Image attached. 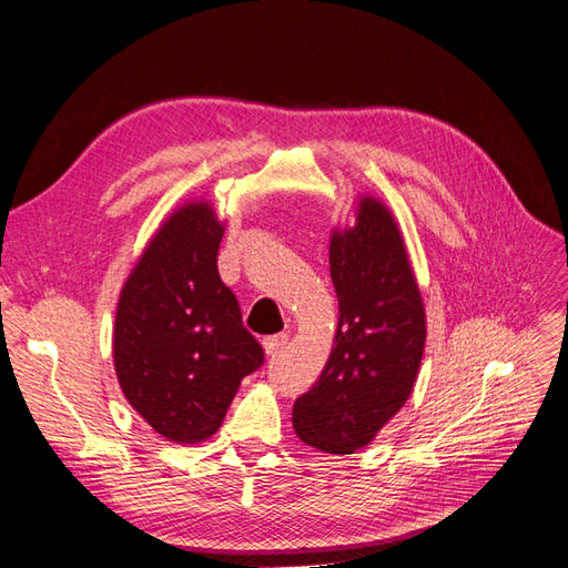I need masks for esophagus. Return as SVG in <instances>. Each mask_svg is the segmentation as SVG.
I'll return each instance as SVG.
<instances>
[{
    "label": "esophagus",
    "instance_id": "34e87169",
    "mask_svg": "<svg viewBox=\"0 0 568 568\" xmlns=\"http://www.w3.org/2000/svg\"><path fill=\"white\" fill-rule=\"evenodd\" d=\"M288 343V336L286 334H274V336H270V338H265L263 341V348H265V353L270 355V357H274L277 355L284 346Z\"/></svg>",
    "mask_w": 568,
    "mask_h": 568
}]
</instances>
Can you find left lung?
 I'll return each mask as SVG.
<instances>
[{"instance_id": "obj_1", "label": "left lung", "mask_w": 568, "mask_h": 568, "mask_svg": "<svg viewBox=\"0 0 568 568\" xmlns=\"http://www.w3.org/2000/svg\"><path fill=\"white\" fill-rule=\"evenodd\" d=\"M334 227L329 270L338 298L334 348L315 386L294 403L296 436L353 455L398 415L415 388L426 313L403 232L388 205L363 194Z\"/></svg>"}]
</instances>
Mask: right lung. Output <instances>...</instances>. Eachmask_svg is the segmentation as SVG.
Here are the masks:
<instances>
[{
  "label": "right lung",
  "mask_w": 568,
  "mask_h": 568,
  "mask_svg": "<svg viewBox=\"0 0 568 568\" xmlns=\"http://www.w3.org/2000/svg\"><path fill=\"white\" fill-rule=\"evenodd\" d=\"M225 234L211 201L194 199L153 232L120 288L113 367L125 400L180 445L209 440L263 348L217 274Z\"/></svg>",
  "instance_id": "1"
}]
</instances>
